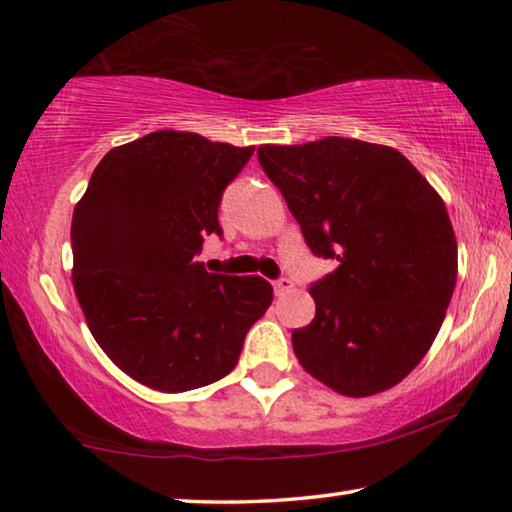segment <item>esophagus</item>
Wrapping results in <instances>:
<instances>
[{
	"label": "esophagus",
	"mask_w": 512,
	"mask_h": 512,
	"mask_svg": "<svg viewBox=\"0 0 512 512\" xmlns=\"http://www.w3.org/2000/svg\"><path fill=\"white\" fill-rule=\"evenodd\" d=\"M292 287H294V282L289 278H280V280H276V285H273V289H276L278 296H285L287 292H292Z\"/></svg>",
	"instance_id": "34e87169"
}]
</instances>
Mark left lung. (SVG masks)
I'll return each mask as SVG.
<instances>
[{
	"instance_id": "1",
	"label": "left lung",
	"mask_w": 512,
	"mask_h": 512,
	"mask_svg": "<svg viewBox=\"0 0 512 512\" xmlns=\"http://www.w3.org/2000/svg\"><path fill=\"white\" fill-rule=\"evenodd\" d=\"M312 255L315 319L292 345L312 377L349 398L402 381L437 338L457 278L446 204L400 151L349 137L257 149Z\"/></svg>"
}]
</instances>
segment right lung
I'll use <instances>...</instances> for the list:
<instances>
[{
  "label": "right lung",
  "instance_id": "add662e5",
  "mask_svg": "<svg viewBox=\"0 0 512 512\" xmlns=\"http://www.w3.org/2000/svg\"><path fill=\"white\" fill-rule=\"evenodd\" d=\"M255 147L156 131L103 156L73 211V287L89 331L140 384L183 393L223 379L273 301L259 276L195 259Z\"/></svg>",
  "mask_w": 512,
  "mask_h": 512
}]
</instances>
